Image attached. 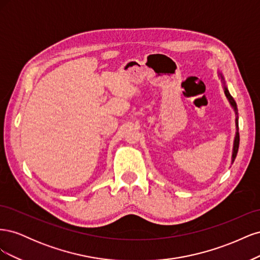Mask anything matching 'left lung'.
<instances>
[{
    "mask_svg": "<svg viewBox=\"0 0 260 260\" xmlns=\"http://www.w3.org/2000/svg\"><path fill=\"white\" fill-rule=\"evenodd\" d=\"M218 75H219V77H220V79H221V82H222V85H223V91H224L225 96H226L228 101H229V103H230L231 107L233 108V111H234V113H235V136H234V141H233V148H232V156H231V164H233V161L235 160V157H237V155H238V151H239V145H240V133H239V113H238V106H237V103H235L234 99L231 96V94H230L229 90H228V85H226V82H225L224 77H223L222 73L220 72L219 69H218Z\"/></svg>",
    "mask_w": 260,
    "mask_h": 260,
    "instance_id": "1",
    "label": "left lung"
}]
</instances>
